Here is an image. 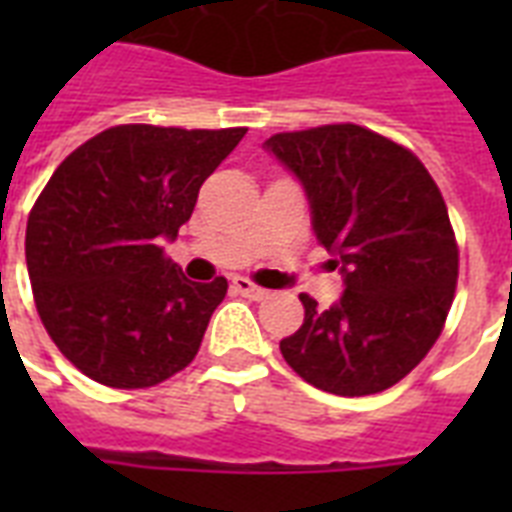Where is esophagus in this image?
Segmentation results:
<instances>
[{
    "mask_svg": "<svg viewBox=\"0 0 512 512\" xmlns=\"http://www.w3.org/2000/svg\"><path fill=\"white\" fill-rule=\"evenodd\" d=\"M233 289H236L241 297H249V300H265V297H268V289L257 287V284H252V281L244 279V276H236V279H233Z\"/></svg>",
    "mask_w": 512,
    "mask_h": 512,
    "instance_id": "34e87169",
    "label": "esophagus"
}]
</instances>
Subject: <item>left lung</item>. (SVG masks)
Returning a JSON list of instances; mask_svg holds the SVG:
<instances>
[{"mask_svg":"<svg viewBox=\"0 0 512 512\" xmlns=\"http://www.w3.org/2000/svg\"><path fill=\"white\" fill-rule=\"evenodd\" d=\"M300 180L313 233L345 292L308 295L281 356L313 388L369 396L428 356L452 308L460 252L444 196L412 151L358 124L279 132L263 143Z\"/></svg>","mask_w":512,"mask_h":512,"instance_id":"left-lung-1","label":"left lung"}]
</instances>
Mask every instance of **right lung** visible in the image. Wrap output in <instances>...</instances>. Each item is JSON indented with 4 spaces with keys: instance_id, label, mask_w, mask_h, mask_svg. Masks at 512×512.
Here are the masks:
<instances>
[{
    "instance_id": "1",
    "label": "right lung",
    "mask_w": 512,
    "mask_h": 512,
    "mask_svg": "<svg viewBox=\"0 0 512 512\" xmlns=\"http://www.w3.org/2000/svg\"><path fill=\"white\" fill-rule=\"evenodd\" d=\"M244 135L119 124L52 172L28 215V279L47 335L90 380L151 388L193 361L228 281L185 279L162 241Z\"/></svg>"
}]
</instances>
